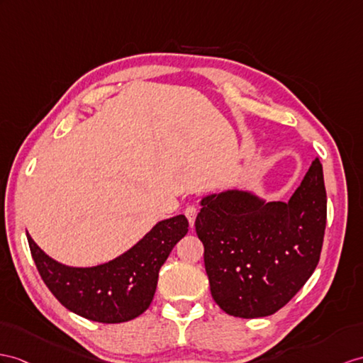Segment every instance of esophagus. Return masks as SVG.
<instances>
[{
  "instance_id": "1",
  "label": "esophagus",
  "mask_w": 363,
  "mask_h": 363,
  "mask_svg": "<svg viewBox=\"0 0 363 363\" xmlns=\"http://www.w3.org/2000/svg\"><path fill=\"white\" fill-rule=\"evenodd\" d=\"M197 212H199V209H197V206H194V205H189V206H186V209H184V216H186L191 226H194V222H196Z\"/></svg>"
}]
</instances>
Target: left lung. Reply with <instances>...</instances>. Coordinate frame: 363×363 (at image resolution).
<instances>
[{"mask_svg": "<svg viewBox=\"0 0 363 363\" xmlns=\"http://www.w3.org/2000/svg\"><path fill=\"white\" fill-rule=\"evenodd\" d=\"M196 231L211 294L229 315H271L293 298L320 259L326 191L319 158L286 203L245 191L201 200Z\"/></svg>", "mask_w": 363, "mask_h": 363, "instance_id": "obj_1", "label": "left lung"}]
</instances>
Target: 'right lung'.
Segmentation results:
<instances>
[{
	"label": "right lung",
	"mask_w": 363,
	"mask_h": 363,
	"mask_svg": "<svg viewBox=\"0 0 363 363\" xmlns=\"http://www.w3.org/2000/svg\"><path fill=\"white\" fill-rule=\"evenodd\" d=\"M188 226L184 216L162 220L129 251L92 268L66 267L41 251L29 234L28 242L43 281L61 305L94 322L121 323L151 305L158 271Z\"/></svg>",
	"instance_id": "add662e5"
}]
</instances>
